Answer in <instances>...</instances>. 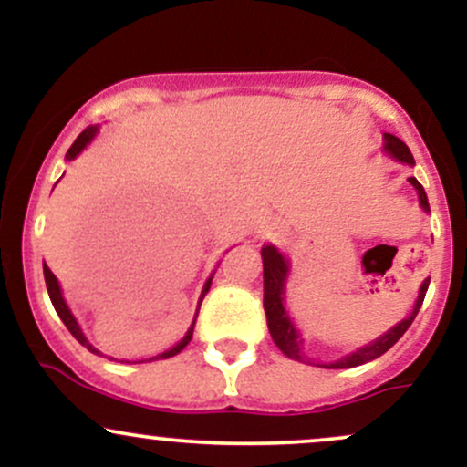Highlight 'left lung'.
<instances>
[{
	"label": "left lung",
	"instance_id": "1",
	"mask_svg": "<svg viewBox=\"0 0 467 467\" xmlns=\"http://www.w3.org/2000/svg\"><path fill=\"white\" fill-rule=\"evenodd\" d=\"M384 151L393 155V158L400 160V162L410 164V166L415 164L410 149L406 147L400 138H395L393 133H384ZM409 182L415 186L423 211L431 213V206H428V197H426V191H423V186L415 178H409ZM261 259H264V309H265L267 329H270L272 340H275V345L278 347V349L285 353L287 358H292V360H298L305 364H316V367H323V368L360 367V364L371 362V360H375V358L382 356V353H387L390 347H393L395 342H398L400 337L406 334V329L412 325V320H415V316H417V312H420V307L423 303V296H426V292H428V283H431V278H426V281L421 283L420 296H417L415 307H412L409 318L401 320V323L395 325L393 329H389L387 334L379 336L378 340H373L371 345L360 347V349L353 351V353H347L345 358H340V360H336V362H312L303 353V337L296 331V327H294L292 320H289V314L285 312V305H283V296H285V278L289 275L287 259L275 248V245H264V248H261Z\"/></svg>",
	"mask_w": 467,
	"mask_h": 467
}]
</instances>
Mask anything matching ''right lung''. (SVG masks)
<instances>
[{
	"mask_svg": "<svg viewBox=\"0 0 467 467\" xmlns=\"http://www.w3.org/2000/svg\"><path fill=\"white\" fill-rule=\"evenodd\" d=\"M96 131H99V127H88V130H85L83 133H80V136L77 138V140H74L72 147L67 149V153H66V160H74V158H77V155H78L80 151H83V149L88 147L89 142L94 140ZM44 276H46V287H47V294H50V301H52V305H55V309H57L58 318H61V320H63V325H66L67 329H69V334H72L74 337H77V340L80 342V345H83V347H88L89 351H92V353H99V356H100V351H99V349H94V347L89 345V342H88V337H85L83 331H80V327H78V323H77V318H74L72 312H69L67 303L63 301V294H61V287H58V281H57V276L52 275V272H50V267H47L46 264H44ZM211 283H213V276L208 278V281H206V285H203V289H202L200 305H202V301H203V296H206V294H208V289H211ZM200 305H197V314H200ZM197 314H195V320H197ZM195 320H192L191 329L186 331V336L182 337V340L178 342V345H175V347H171L169 351L160 353V356L151 358V360H164V358H173V356H178V353H180L182 349H184V347L189 345V342H191V337H192V329H195Z\"/></svg>",
	"mask_w": 467,
	"mask_h": 467,
	"instance_id": "1",
	"label": "right lung"
}]
</instances>
